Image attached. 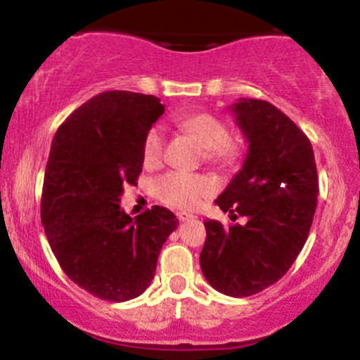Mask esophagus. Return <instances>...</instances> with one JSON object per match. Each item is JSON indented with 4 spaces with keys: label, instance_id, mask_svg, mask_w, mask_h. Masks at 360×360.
Listing matches in <instances>:
<instances>
[{
    "label": "esophagus",
    "instance_id": "obj_1",
    "mask_svg": "<svg viewBox=\"0 0 360 360\" xmlns=\"http://www.w3.org/2000/svg\"><path fill=\"white\" fill-rule=\"evenodd\" d=\"M177 219H179L181 222H188V220L195 219V215H191V213L188 212H177Z\"/></svg>",
    "mask_w": 360,
    "mask_h": 360
}]
</instances>
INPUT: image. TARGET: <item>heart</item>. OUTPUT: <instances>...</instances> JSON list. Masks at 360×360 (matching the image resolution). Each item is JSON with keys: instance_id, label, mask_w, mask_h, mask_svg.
I'll use <instances>...</instances> for the list:
<instances>
[{"instance_id": "obj_1", "label": "heart", "mask_w": 360, "mask_h": 360, "mask_svg": "<svg viewBox=\"0 0 360 360\" xmlns=\"http://www.w3.org/2000/svg\"><path fill=\"white\" fill-rule=\"evenodd\" d=\"M179 128L191 135L207 150V157L215 164L231 165L239 159V143L229 138V128L222 120L208 112L184 116ZM165 135L160 126H152L143 138V162L150 167L164 159ZM217 191V183L210 177L184 172H167L155 181V195L164 203L177 208H195Z\"/></svg>"}]
</instances>
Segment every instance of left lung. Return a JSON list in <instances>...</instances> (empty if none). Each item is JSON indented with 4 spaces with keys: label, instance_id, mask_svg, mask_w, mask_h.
<instances>
[{
    "label": "left lung",
    "instance_id": "left-lung-1",
    "mask_svg": "<svg viewBox=\"0 0 360 360\" xmlns=\"http://www.w3.org/2000/svg\"><path fill=\"white\" fill-rule=\"evenodd\" d=\"M229 109L248 153L215 203L246 224L207 220L200 264L213 289L248 297L278 282L301 252L318 203V172L309 138L282 110L258 98H239Z\"/></svg>",
    "mask_w": 360,
    "mask_h": 360
}]
</instances>
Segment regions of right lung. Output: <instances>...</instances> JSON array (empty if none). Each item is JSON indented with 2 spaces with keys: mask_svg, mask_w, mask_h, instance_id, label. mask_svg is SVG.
<instances>
[{
  "mask_svg": "<svg viewBox=\"0 0 360 360\" xmlns=\"http://www.w3.org/2000/svg\"><path fill=\"white\" fill-rule=\"evenodd\" d=\"M164 110L153 96L109 90L71 112L53 138L42 225L63 271L104 301L147 290L162 246L179 225L167 208L155 205L133 220L120 205L143 167V138Z\"/></svg>",
  "mask_w": 360,
  "mask_h": 360,
  "instance_id": "add662e5",
  "label": "right lung"
}]
</instances>
